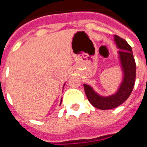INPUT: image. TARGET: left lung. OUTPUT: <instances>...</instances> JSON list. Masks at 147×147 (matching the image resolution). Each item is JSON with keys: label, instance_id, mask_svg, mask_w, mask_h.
<instances>
[{"label": "left lung", "instance_id": "1", "mask_svg": "<svg viewBox=\"0 0 147 147\" xmlns=\"http://www.w3.org/2000/svg\"><path fill=\"white\" fill-rule=\"evenodd\" d=\"M114 42L120 50L117 52L123 71V81L116 93L110 96H100L90 85L84 84L88 100L94 107L100 110L113 109L123 104L131 94L136 79V62L132 48L127 42L114 35Z\"/></svg>", "mask_w": 147, "mask_h": 147}]
</instances>
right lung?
<instances>
[{
  "instance_id": "obj_1",
  "label": "right lung",
  "mask_w": 147,
  "mask_h": 147,
  "mask_svg": "<svg viewBox=\"0 0 147 147\" xmlns=\"http://www.w3.org/2000/svg\"><path fill=\"white\" fill-rule=\"evenodd\" d=\"M64 85H65V84H64ZM61 103H62V101H61ZM61 103H60V105H61Z\"/></svg>"
}]
</instances>
